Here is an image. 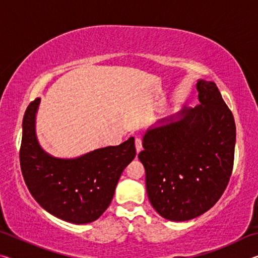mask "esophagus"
Masks as SVG:
<instances>
[{
  "label": "esophagus",
  "mask_w": 258,
  "mask_h": 258,
  "mask_svg": "<svg viewBox=\"0 0 258 258\" xmlns=\"http://www.w3.org/2000/svg\"><path fill=\"white\" fill-rule=\"evenodd\" d=\"M135 148H137V152L139 154L142 150V140L140 138L135 139Z\"/></svg>",
  "instance_id": "obj_1"
}]
</instances>
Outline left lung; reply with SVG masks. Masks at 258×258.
<instances>
[{
  "label": "left lung",
  "instance_id": "obj_1",
  "mask_svg": "<svg viewBox=\"0 0 258 258\" xmlns=\"http://www.w3.org/2000/svg\"><path fill=\"white\" fill-rule=\"evenodd\" d=\"M199 104L157 121L143 135L139 159L152 207L183 222L211 209L232 173L235 124L214 82L198 80Z\"/></svg>",
  "mask_w": 258,
  "mask_h": 258
}]
</instances>
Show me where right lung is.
Here are the masks:
<instances>
[{"label":"right lung","instance_id":"right-lung-1","mask_svg":"<svg viewBox=\"0 0 258 258\" xmlns=\"http://www.w3.org/2000/svg\"><path fill=\"white\" fill-rule=\"evenodd\" d=\"M41 99L29 104L23 119L20 167L34 199L47 213L74 224L91 223L110 205L121 173L134 159V138L76 158L46 152L36 137Z\"/></svg>","mask_w":258,"mask_h":258}]
</instances>
